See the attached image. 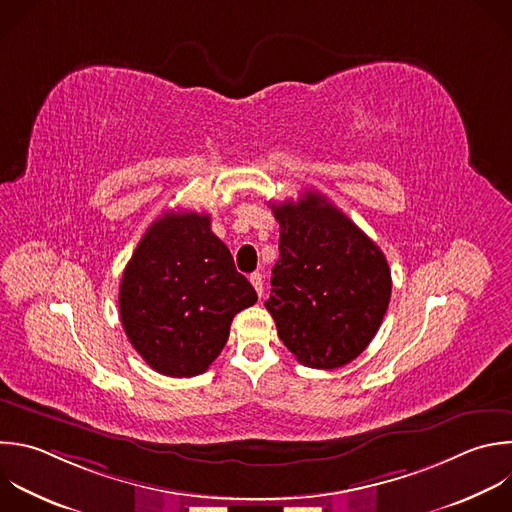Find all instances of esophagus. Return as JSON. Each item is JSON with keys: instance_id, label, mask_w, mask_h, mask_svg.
Returning <instances> with one entry per match:
<instances>
[{"instance_id": "1", "label": "esophagus", "mask_w": 512, "mask_h": 512, "mask_svg": "<svg viewBox=\"0 0 512 512\" xmlns=\"http://www.w3.org/2000/svg\"><path fill=\"white\" fill-rule=\"evenodd\" d=\"M249 281H251V285L255 287L257 295L263 297V291H265V289H263V275H261V273H253V275L249 277Z\"/></svg>"}]
</instances>
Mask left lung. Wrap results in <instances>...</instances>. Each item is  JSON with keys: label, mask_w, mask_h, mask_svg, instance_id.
<instances>
[{"label": "left lung", "mask_w": 512, "mask_h": 512, "mask_svg": "<svg viewBox=\"0 0 512 512\" xmlns=\"http://www.w3.org/2000/svg\"><path fill=\"white\" fill-rule=\"evenodd\" d=\"M279 261L265 301L283 346L303 366L356 360L386 315L392 275L380 247L323 195L273 205Z\"/></svg>", "instance_id": "1"}]
</instances>
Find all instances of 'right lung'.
<instances>
[{"label": "right lung", "mask_w": 512, "mask_h": 512, "mask_svg": "<svg viewBox=\"0 0 512 512\" xmlns=\"http://www.w3.org/2000/svg\"><path fill=\"white\" fill-rule=\"evenodd\" d=\"M257 301L235 269L211 217L168 211L136 245L120 281V321L140 358L158 374L207 372L229 339L233 317Z\"/></svg>", "instance_id": "1"}]
</instances>
